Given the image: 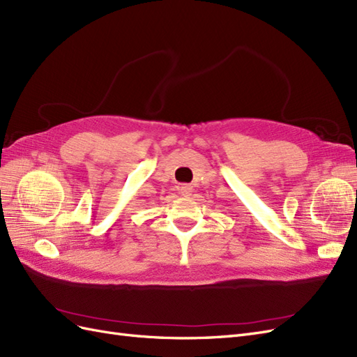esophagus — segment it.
<instances>
[{"mask_svg": "<svg viewBox=\"0 0 357 357\" xmlns=\"http://www.w3.org/2000/svg\"><path fill=\"white\" fill-rule=\"evenodd\" d=\"M178 190H180V193H181V195H190V193H192V186L190 185H180L178 186Z\"/></svg>", "mask_w": 357, "mask_h": 357, "instance_id": "obj_1", "label": "esophagus"}]
</instances>
